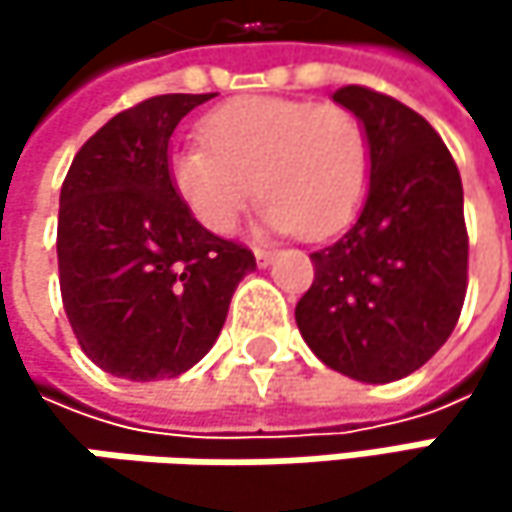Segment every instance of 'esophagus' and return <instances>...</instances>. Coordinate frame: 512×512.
<instances>
[{"label":"esophagus","instance_id":"esophagus-1","mask_svg":"<svg viewBox=\"0 0 512 512\" xmlns=\"http://www.w3.org/2000/svg\"><path fill=\"white\" fill-rule=\"evenodd\" d=\"M272 257H275V252H272V249H255L257 266H269V263H272Z\"/></svg>","mask_w":512,"mask_h":512}]
</instances>
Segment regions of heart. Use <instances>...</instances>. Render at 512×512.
I'll list each match as a JSON object with an SVG mask.
<instances>
[{"mask_svg": "<svg viewBox=\"0 0 512 512\" xmlns=\"http://www.w3.org/2000/svg\"><path fill=\"white\" fill-rule=\"evenodd\" d=\"M204 145L168 159L174 192L213 234H231L257 195L266 231L308 240L341 231L358 210L370 145L364 124L338 103L240 97L204 115Z\"/></svg>", "mask_w": 512, "mask_h": 512, "instance_id": "1", "label": "heart"}]
</instances>
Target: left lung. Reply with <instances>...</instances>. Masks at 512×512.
<instances>
[{"instance_id": "left-lung-1", "label": "left lung", "mask_w": 512, "mask_h": 512, "mask_svg": "<svg viewBox=\"0 0 512 512\" xmlns=\"http://www.w3.org/2000/svg\"><path fill=\"white\" fill-rule=\"evenodd\" d=\"M335 103L364 124L370 189L353 228L311 255L296 302L311 353L358 382H394L451 338L468 287L460 168L439 133L400 100L344 85Z\"/></svg>"}]
</instances>
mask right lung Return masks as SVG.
<instances>
[{"mask_svg":"<svg viewBox=\"0 0 512 512\" xmlns=\"http://www.w3.org/2000/svg\"><path fill=\"white\" fill-rule=\"evenodd\" d=\"M213 94L118 112L73 156L58 198V284L82 353L133 382L186 373L216 344L255 255L210 234L168 174V139Z\"/></svg>","mask_w":512,"mask_h":512,"instance_id":"add662e5","label":"right lung"}]
</instances>
